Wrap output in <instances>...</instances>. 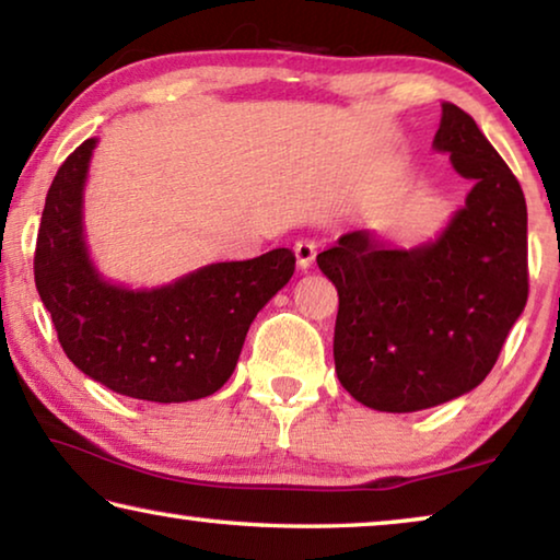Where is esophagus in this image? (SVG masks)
<instances>
[{
    "instance_id": "obj_1",
    "label": "esophagus",
    "mask_w": 560,
    "mask_h": 560,
    "mask_svg": "<svg viewBox=\"0 0 560 560\" xmlns=\"http://www.w3.org/2000/svg\"><path fill=\"white\" fill-rule=\"evenodd\" d=\"M294 254H296V264H299V269H308V266L314 264L316 244H314V241H308V238L296 241V244H294Z\"/></svg>"
}]
</instances>
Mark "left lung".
Masks as SVG:
<instances>
[{
  "label": "left lung",
  "instance_id": "obj_1",
  "mask_svg": "<svg viewBox=\"0 0 560 560\" xmlns=\"http://www.w3.org/2000/svg\"><path fill=\"white\" fill-rule=\"evenodd\" d=\"M432 145L475 183L435 241L405 252L352 231L316 256L339 294L337 377L380 412L428 410L478 387L528 302L518 178L453 103H442Z\"/></svg>",
  "mask_w": 560,
  "mask_h": 560
}]
</instances>
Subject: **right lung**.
Wrapping results in <instances>:
<instances>
[{
  "instance_id": "right-lung-1",
  "label": "right lung",
  "mask_w": 560,
  "mask_h": 560,
  "mask_svg": "<svg viewBox=\"0 0 560 560\" xmlns=\"http://www.w3.org/2000/svg\"><path fill=\"white\" fill-rule=\"evenodd\" d=\"M95 138L57 171L35 248V283L70 362L107 389L148 402H190L236 370L256 314L294 273L289 248L203 266L161 289H125L100 277L82 229Z\"/></svg>"
}]
</instances>
